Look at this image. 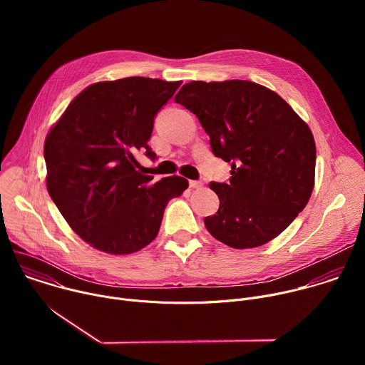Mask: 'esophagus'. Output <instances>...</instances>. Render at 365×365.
<instances>
[{
	"mask_svg": "<svg viewBox=\"0 0 365 365\" xmlns=\"http://www.w3.org/2000/svg\"><path fill=\"white\" fill-rule=\"evenodd\" d=\"M202 182L200 180H189V186L192 187V189H200L202 187Z\"/></svg>",
	"mask_w": 365,
	"mask_h": 365,
	"instance_id": "34e87169",
	"label": "esophagus"
}]
</instances>
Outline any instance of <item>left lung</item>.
Segmentation results:
<instances>
[{
	"instance_id": "8db88e82",
	"label": "left lung",
	"mask_w": 365,
	"mask_h": 365,
	"mask_svg": "<svg viewBox=\"0 0 365 365\" xmlns=\"http://www.w3.org/2000/svg\"><path fill=\"white\" fill-rule=\"evenodd\" d=\"M231 163L230 183L211 182L220 210L206 230L232 248L259 247L303 211L315 185L317 147L307 124L269 88L250 81L185 83L175 96Z\"/></svg>"
}]
</instances>
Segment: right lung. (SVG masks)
<instances>
[{
	"mask_svg": "<svg viewBox=\"0 0 365 365\" xmlns=\"http://www.w3.org/2000/svg\"><path fill=\"white\" fill-rule=\"evenodd\" d=\"M182 82L131 76L85 88L44 141L50 197L91 247L131 254L159 234L166 205L189 186L180 176L153 182L135 160L154 117Z\"/></svg>",
	"mask_w": 365,
	"mask_h": 365,
	"instance_id": "obj_1",
	"label": "right lung"
}]
</instances>
